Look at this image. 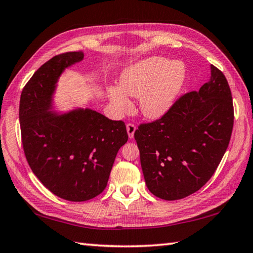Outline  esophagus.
Masks as SVG:
<instances>
[{"label":"esophagus","instance_id":"obj_1","mask_svg":"<svg viewBox=\"0 0 253 253\" xmlns=\"http://www.w3.org/2000/svg\"><path fill=\"white\" fill-rule=\"evenodd\" d=\"M126 129H127V134H128V137H129V139L134 138V134L136 130V126L134 125V124H127Z\"/></svg>","mask_w":253,"mask_h":253}]
</instances>
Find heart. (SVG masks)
I'll return each mask as SVG.
<instances>
[{"label": "heart", "mask_w": 253, "mask_h": 253, "mask_svg": "<svg viewBox=\"0 0 253 253\" xmlns=\"http://www.w3.org/2000/svg\"><path fill=\"white\" fill-rule=\"evenodd\" d=\"M184 79L185 68L181 62L152 57L124 70L119 88L109 87L107 93L119 114H126L131 109L127 95L139 98L140 113L145 118L155 121L173 106Z\"/></svg>", "instance_id": "b5f03b06"}]
</instances>
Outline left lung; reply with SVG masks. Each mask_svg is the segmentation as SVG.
<instances>
[{"instance_id": "1", "label": "left lung", "mask_w": 253, "mask_h": 253, "mask_svg": "<svg viewBox=\"0 0 253 253\" xmlns=\"http://www.w3.org/2000/svg\"><path fill=\"white\" fill-rule=\"evenodd\" d=\"M232 95L224 75L211 65L199 91L187 92L158 121L135 131L145 183L166 201L193 194L215 172L232 134Z\"/></svg>"}]
</instances>
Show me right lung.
Returning a JSON list of instances; mask_svg holds the SVG:
<instances>
[{
	"mask_svg": "<svg viewBox=\"0 0 253 253\" xmlns=\"http://www.w3.org/2000/svg\"><path fill=\"white\" fill-rule=\"evenodd\" d=\"M83 59V51H77L46 61L23 88L19 110L32 172L54 195L72 202L93 199L105 190L119 148L128 140L122 121L90 108L53 110L59 78Z\"/></svg>",
	"mask_w": 253,
	"mask_h": 253,
	"instance_id": "add662e5",
	"label": "right lung"
}]
</instances>
